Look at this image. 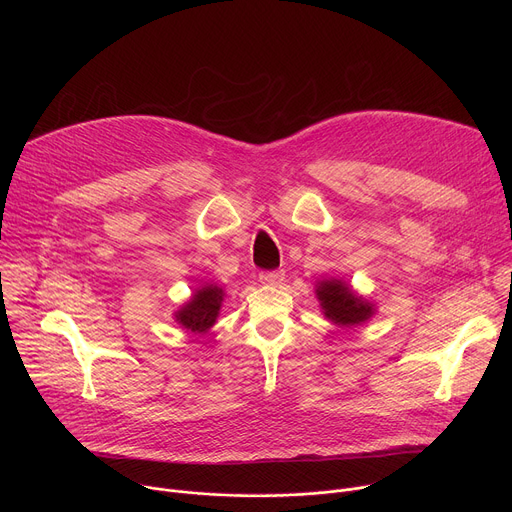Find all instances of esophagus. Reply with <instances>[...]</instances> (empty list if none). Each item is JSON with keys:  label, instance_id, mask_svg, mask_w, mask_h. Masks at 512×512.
<instances>
[{"label": "esophagus", "instance_id": "obj_1", "mask_svg": "<svg viewBox=\"0 0 512 512\" xmlns=\"http://www.w3.org/2000/svg\"><path fill=\"white\" fill-rule=\"evenodd\" d=\"M285 279V271L283 269H275V271H261L259 273V281L265 285H277Z\"/></svg>", "mask_w": 512, "mask_h": 512}]
</instances>
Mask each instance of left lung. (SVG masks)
I'll return each mask as SVG.
<instances>
[{"instance_id": "obj_1", "label": "left lung", "mask_w": 512, "mask_h": 512, "mask_svg": "<svg viewBox=\"0 0 512 512\" xmlns=\"http://www.w3.org/2000/svg\"><path fill=\"white\" fill-rule=\"evenodd\" d=\"M316 294L324 314L336 324L352 326L373 316V306L356 298L350 291V287L338 279L320 281Z\"/></svg>"}]
</instances>
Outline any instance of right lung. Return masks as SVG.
Segmentation results:
<instances>
[{
	"instance_id": "add662e5",
	"label": "right lung",
	"mask_w": 512,
	"mask_h": 512,
	"mask_svg": "<svg viewBox=\"0 0 512 512\" xmlns=\"http://www.w3.org/2000/svg\"><path fill=\"white\" fill-rule=\"evenodd\" d=\"M223 296V289L216 285H206L198 289L194 298L178 312V322L192 332L208 330L214 324L218 310H221Z\"/></svg>"
}]
</instances>
